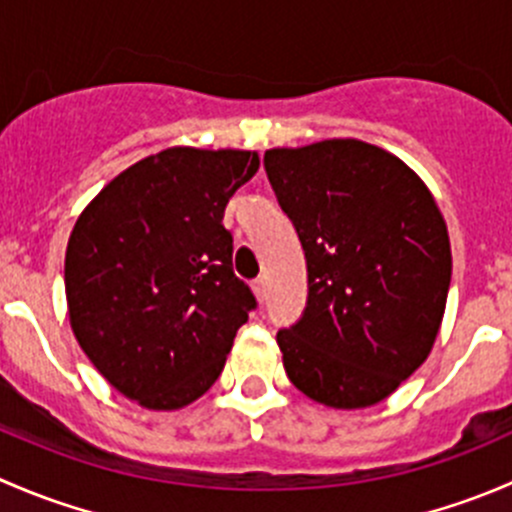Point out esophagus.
Masks as SVG:
<instances>
[{
	"label": "esophagus",
	"instance_id": "1",
	"mask_svg": "<svg viewBox=\"0 0 512 512\" xmlns=\"http://www.w3.org/2000/svg\"><path fill=\"white\" fill-rule=\"evenodd\" d=\"M252 292H255V297L260 299V302H265V294H267V282H265V277H257V280L252 282Z\"/></svg>",
	"mask_w": 512,
	"mask_h": 512
}]
</instances>
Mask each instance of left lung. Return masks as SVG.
I'll list each match as a JSON object with an SVG mask.
<instances>
[{
    "instance_id": "obj_1",
    "label": "left lung",
    "mask_w": 512,
    "mask_h": 512,
    "mask_svg": "<svg viewBox=\"0 0 512 512\" xmlns=\"http://www.w3.org/2000/svg\"><path fill=\"white\" fill-rule=\"evenodd\" d=\"M265 170L307 257V309L277 334L289 381L329 409L379 404L441 329L446 220L404 160L356 138L270 148Z\"/></svg>"
}]
</instances>
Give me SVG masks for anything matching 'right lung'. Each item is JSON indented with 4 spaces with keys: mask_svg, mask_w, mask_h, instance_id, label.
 <instances>
[{
    "mask_svg": "<svg viewBox=\"0 0 512 512\" xmlns=\"http://www.w3.org/2000/svg\"><path fill=\"white\" fill-rule=\"evenodd\" d=\"M257 168L255 151L165 148L103 185L71 230L64 285L76 342L143 409L198 401L255 309L232 272L223 218Z\"/></svg>",
    "mask_w": 512,
    "mask_h": 512,
    "instance_id": "right-lung-1",
    "label": "right lung"
}]
</instances>
